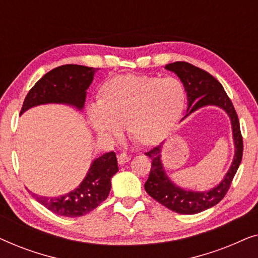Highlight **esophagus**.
I'll return each mask as SVG.
<instances>
[{
	"mask_svg": "<svg viewBox=\"0 0 258 258\" xmlns=\"http://www.w3.org/2000/svg\"><path fill=\"white\" fill-rule=\"evenodd\" d=\"M130 160H132V156L126 153H121L117 156V161L119 164H124V163H126V162H129Z\"/></svg>",
	"mask_w": 258,
	"mask_h": 258,
	"instance_id": "1",
	"label": "esophagus"
}]
</instances>
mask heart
I'll list each match as a JSON object with an SVG mask.
<instances>
[{"instance_id": "obj_1", "label": "heart", "mask_w": 258, "mask_h": 258, "mask_svg": "<svg viewBox=\"0 0 258 258\" xmlns=\"http://www.w3.org/2000/svg\"><path fill=\"white\" fill-rule=\"evenodd\" d=\"M96 107L88 117L98 135L115 139L125 124L129 139L143 147L167 137L181 117L185 89L175 77L124 74L104 81L97 90Z\"/></svg>"}]
</instances>
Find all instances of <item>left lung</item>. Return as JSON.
<instances>
[{
    "mask_svg": "<svg viewBox=\"0 0 258 258\" xmlns=\"http://www.w3.org/2000/svg\"><path fill=\"white\" fill-rule=\"evenodd\" d=\"M165 69L174 72L181 79L188 97V114L206 105H217L229 115L232 125L235 143V156L227 175L217 186L209 191H190L174 184L165 174L161 162L160 146L146 153L151 158L150 174L144 189L155 201L168 209L183 215L197 214L216 206L228 192L232 178L241 164L243 155V139L239 129L238 116L232 102L225 93L222 84L206 70L190 64L188 62H174L165 66Z\"/></svg>",
    "mask_w": 258,
    "mask_h": 258,
    "instance_id": "8db88e82",
    "label": "left lung"
}]
</instances>
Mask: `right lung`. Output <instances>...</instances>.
Returning a JSON list of instances; mask_svg holds the SVG:
<instances>
[{"instance_id":"obj_1","label":"right lung","mask_w":258,"mask_h":258,"mask_svg":"<svg viewBox=\"0 0 258 258\" xmlns=\"http://www.w3.org/2000/svg\"><path fill=\"white\" fill-rule=\"evenodd\" d=\"M97 69L79 64H64L50 70L31 88L24 98L21 114L31 107L45 103H64L82 109L87 89ZM118 171L114 151L102 155L91 164L86 178L75 190L66 195L49 199L31 195L38 203L59 216H83L107 200L111 188V177Z\"/></svg>"}]
</instances>
